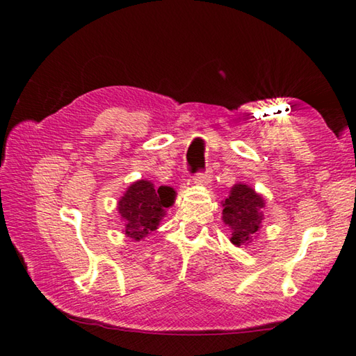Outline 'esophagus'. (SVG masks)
<instances>
[{
  "instance_id": "esophagus-1",
  "label": "esophagus",
  "mask_w": 356,
  "mask_h": 356,
  "mask_svg": "<svg viewBox=\"0 0 356 356\" xmlns=\"http://www.w3.org/2000/svg\"><path fill=\"white\" fill-rule=\"evenodd\" d=\"M207 174H209V170H206V171H202V172H197L196 174V177H195V180L196 182H206V179H207Z\"/></svg>"
}]
</instances>
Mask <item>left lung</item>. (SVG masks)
Returning a JSON list of instances; mask_svg holds the SVG:
<instances>
[{
	"label": "left lung",
	"instance_id": "8db88e82",
	"mask_svg": "<svg viewBox=\"0 0 356 356\" xmlns=\"http://www.w3.org/2000/svg\"><path fill=\"white\" fill-rule=\"evenodd\" d=\"M264 200L248 185L237 184L222 201V221L231 227L234 245H248L264 220Z\"/></svg>",
	"mask_w": 356,
	"mask_h": 356
}]
</instances>
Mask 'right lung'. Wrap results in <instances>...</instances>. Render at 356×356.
<instances>
[{"mask_svg": "<svg viewBox=\"0 0 356 356\" xmlns=\"http://www.w3.org/2000/svg\"><path fill=\"white\" fill-rule=\"evenodd\" d=\"M174 196L176 191L171 186L155 190L147 180L131 184L118 204L119 213L125 221V234L140 240L155 231L165 216V209L174 202Z\"/></svg>", "mask_w": 356, "mask_h": 356, "instance_id": "1", "label": "right lung"}]
</instances>
